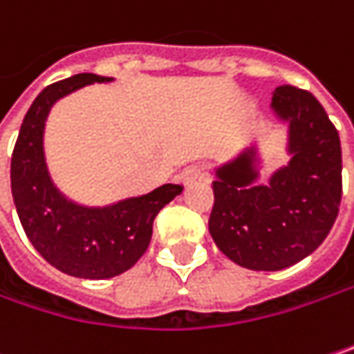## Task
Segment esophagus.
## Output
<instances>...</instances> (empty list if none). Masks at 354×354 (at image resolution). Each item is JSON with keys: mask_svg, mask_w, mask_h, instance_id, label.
<instances>
[{"mask_svg": "<svg viewBox=\"0 0 354 354\" xmlns=\"http://www.w3.org/2000/svg\"><path fill=\"white\" fill-rule=\"evenodd\" d=\"M203 178H207V170H205L203 166H198V164L186 166V168L178 174V180H180L182 184H192V182L203 180Z\"/></svg>", "mask_w": 354, "mask_h": 354, "instance_id": "34e87169", "label": "esophagus"}]
</instances>
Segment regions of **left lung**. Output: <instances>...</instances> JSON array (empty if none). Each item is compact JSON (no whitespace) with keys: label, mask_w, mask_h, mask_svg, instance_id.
Segmentation results:
<instances>
[{"label":"left lung","mask_w":354,"mask_h":354,"mask_svg":"<svg viewBox=\"0 0 354 354\" xmlns=\"http://www.w3.org/2000/svg\"><path fill=\"white\" fill-rule=\"evenodd\" d=\"M273 113L290 123V164L270 184L255 186V147L216 170L209 231L237 266L257 272L286 270L326 239L342 196V153L337 127L318 99L281 84Z\"/></svg>","instance_id":"1"}]
</instances>
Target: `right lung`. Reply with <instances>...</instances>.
<instances>
[{
    "label": "right lung",
    "instance_id": "1",
    "mask_svg": "<svg viewBox=\"0 0 354 354\" xmlns=\"http://www.w3.org/2000/svg\"><path fill=\"white\" fill-rule=\"evenodd\" d=\"M105 81L111 79L82 73L46 86L26 113L12 153V194L28 239L50 266L82 279H107L133 268L151 241L153 218L182 192L180 184H164L144 196L86 209L56 190L42 147L50 107L84 84Z\"/></svg>",
    "mask_w": 354,
    "mask_h": 354
}]
</instances>
